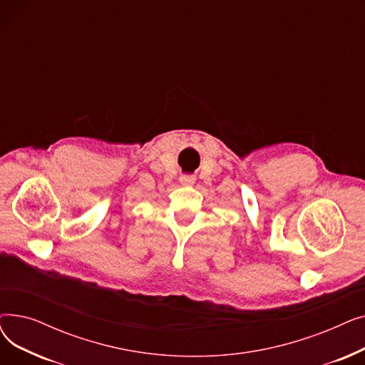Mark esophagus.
Wrapping results in <instances>:
<instances>
[{
  "mask_svg": "<svg viewBox=\"0 0 365 365\" xmlns=\"http://www.w3.org/2000/svg\"><path fill=\"white\" fill-rule=\"evenodd\" d=\"M194 182H195V178H192V176H182V178H180V183H182V185H186V186H187V185H192Z\"/></svg>",
  "mask_w": 365,
  "mask_h": 365,
  "instance_id": "esophagus-1",
  "label": "esophagus"
}]
</instances>
